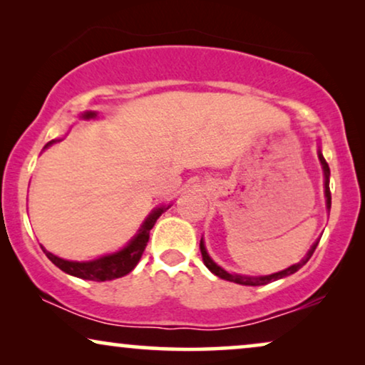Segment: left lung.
Instances as JSON below:
<instances>
[{
	"instance_id": "left-lung-1",
	"label": "left lung",
	"mask_w": 365,
	"mask_h": 365,
	"mask_svg": "<svg viewBox=\"0 0 365 365\" xmlns=\"http://www.w3.org/2000/svg\"><path fill=\"white\" fill-rule=\"evenodd\" d=\"M319 159H321V164H322V169H324V176H326V197H327V209H331V189H329V176H331V169H329V164L326 163V159H324V156L321 153H319ZM316 242L314 246L311 247V251L307 252V256L302 259L301 262L294 264V266L284 269V271L281 272H276V274H271V276H262V277H247V276H237V274H229L227 271H224V269H221L217 266L216 262L212 261L211 257H209V254L206 251V247H204V244L201 241V254H202V261L204 264H206V267L211 271L212 274H216L217 277L221 279H226V281H231V282H236V284H242V286H264V284H269L272 281H277V279H282L286 276H291V274L297 272L299 269H301L304 264H306L309 259H311V256L314 254V251H316L317 247Z\"/></svg>"
}]
</instances>
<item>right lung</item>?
Returning a JSON list of instances; mask_svg holds the SVG:
<instances>
[{"label": "right lung", "instance_id": "add662e5", "mask_svg": "<svg viewBox=\"0 0 365 365\" xmlns=\"http://www.w3.org/2000/svg\"><path fill=\"white\" fill-rule=\"evenodd\" d=\"M84 118H94L96 114L94 113H86L83 114ZM54 141H49L46 146H51ZM169 207V206H168ZM168 207H158L151 216H149L146 221H144L143 227L139 229L136 237L133 239L131 242L128 244L126 247L121 249V251L116 254H111V256H104L101 259H96V261L89 262H74V261H64V259L54 256V254L48 252L46 249H43L44 254H46L49 261H51L54 266H58L61 271L66 274H71V276L88 279V281H111V279H118L126 276L136 267V264L141 259L144 249L148 246L149 241V231H151L154 224H156L158 217L166 211Z\"/></svg>", "mask_w": 365, "mask_h": 365}]
</instances>
